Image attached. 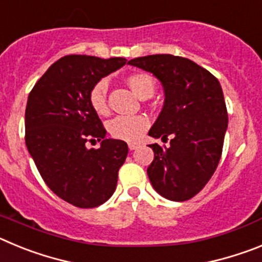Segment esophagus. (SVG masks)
Listing matches in <instances>:
<instances>
[{
	"instance_id": "1",
	"label": "esophagus",
	"mask_w": 262,
	"mask_h": 262,
	"mask_svg": "<svg viewBox=\"0 0 262 262\" xmlns=\"http://www.w3.org/2000/svg\"><path fill=\"white\" fill-rule=\"evenodd\" d=\"M128 148H129V151H135L136 148H139V144L138 143H129Z\"/></svg>"
}]
</instances>
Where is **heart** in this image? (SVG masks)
<instances>
[{
    "label": "heart",
    "instance_id": "b5f03b06",
    "mask_svg": "<svg viewBox=\"0 0 262 262\" xmlns=\"http://www.w3.org/2000/svg\"><path fill=\"white\" fill-rule=\"evenodd\" d=\"M126 84L139 98L145 99L154 96L156 90V81L145 72H133L124 77ZM89 103L98 115L108 114L107 84L101 80L93 85L89 92ZM149 127V119L144 115L133 117H117L108 123V133L113 138L123 142H138L142 139Z\"/></svg>",
    "mask_w": 262,
    "mask_h": 262
}]
</instances>
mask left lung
Instances as JSON below:
<instances>
[{"label":"left lung","mask_w":262,"mask_h":262,"mask_svg":"<svg viewBox=\"0 0 262 262\" xmlns=\"http://www.w3.org/2000/svg\"><path fill=\"white\" fill-rule=\"evenodd\" d=\"M129 66L154 73L165 92L163 110L148 135L170 144L149 147L155 159L147 173L164 198L182 202L202 190L216 170L228 126L223 90L215 76L191 60L149 55Z\"/></svg>","instance_id":"obj_1"}]
</instances>
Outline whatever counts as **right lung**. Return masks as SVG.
I'll return each instance as SVG.
<instances>
[{"mask_svg":"<svg viewBox=\"0 0 262 262\" xmlns=\"http://www.w3.org/2000/svg\"><path fill=\"white\" fill-rule=\"evenodd\" d=\"M123 57L64 56L47 69L29 94L25 114L27 149L47 186L80 209L102 205L113 195L127 143L106 139L89 103L96 82L122 68ZM88 141H101L89 149Z\"/></svg>","mask_w":262,"mask_h":262,"instance_id":"add662e5","label":"right lung"}]
</instances>
